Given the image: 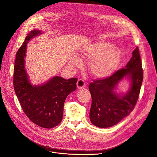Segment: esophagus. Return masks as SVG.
Masks as SVG:
<instances>
[{
  "label": "esophagus",
  "instance_id": "34e87169",
  "mask_svg": "<svg viewBox=\"0 0 157 157\" xmlns=\"http://www.w3.org/2000/svg\"><path fill=\"white\" fill-rule=\"evenodd\" d=\"M85 85V82L82 79H78L77 83V86L78 88H83Z\"/></svg>",
  "mask_w": 157,
  "mask_h": 157
}]
</instances>
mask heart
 Here are the masks:
<instances>
[{
    "label": "heart",
    "mask_w": 157,
    "mask_h": 157,
    "mask_svg": "<svg viewBox=\"0 0 157 157\" xmlns=\"http://www.w3.org/2000/svg\"><path fill=\"white\" fill-rule=\"evenodd\" d=\"M112 48L110 43L100 42L91 44L80 51L82 59H92L89 64V71L92 76L97 78H106L114 73L120 62L121 52L119 49ZM70 64L79 66L82 62L74 57L71 59Z\"/></svg>",
    "instance_id": "obj_1"
}]
</instances>
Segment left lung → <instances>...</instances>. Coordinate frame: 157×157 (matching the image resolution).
I'll list each match as a JSON object with an SVG mask.
<instances>
[{
    "label": "left lung",
    "instance_id": "obj_1",
    "mask_svg": "<svg viewBox=\"0 0 157 157\" xmlns=\"http://www.w3.org/2000/svg\"><path fill=\"white\" fill-rule=\"evenodd\" d=\"M124 78L130 80V88L125 94L115 90ZM143 80V70L137 47L126 66L104 79L94 80L88 86L91 96L90 120L100 128L112 127L128 116L137 101Z\"/></svg>",
    "mask_w": 157,
    "mask_h": 157
}]
</instances>
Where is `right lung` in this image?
<instances>
[{"mask_svg":"<svg viewBox=\"0 0 157 157\" xmlns=\"http://www.w3.org/2000/svg\"><path fill=\"white\" fill-rule=\"evenodd\" d=\"M41 33L38 29L31 31L18 50L14 66L13 86L22 109L29 120L41 128L51 129L61 122L65 100L75 90L77 78L66 80L55 76L40 85H33L30 83L25 68L27 43Z\"/></svg>","mask_w":157,"mask_h":157,"instance_id":"1","label":"right lung"}]
</instances>
